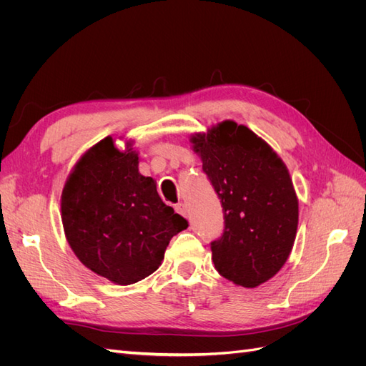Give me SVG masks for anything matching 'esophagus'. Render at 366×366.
I'll use <instances>...</instances> for the list:
<instances>
[{
	"mask_svg": "<svg viewBox=\"0 0 366 366\" xmlns=\"http://www.w3.org/2000/svg\"><path fill=\"white\" fill-rule=\"evenodd\" d=\"M174 209H175V212H177V214H180V215H183V217H186V215H187L186 204H183V203H177V204L174 206Z\"/></svg>",
	"mask_w": 366,
	"mask_h": 366,
	"instance_id": "obj_1",
	"label": "esophagus"
}]
</instances>
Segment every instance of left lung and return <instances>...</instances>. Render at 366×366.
<instances>
[{"mask_svg":"<svg viewBox=\"0 0 366 366\" xmlns=\"http://www.w3.org/2000/svg\"><path fill=\"white\" fill-rule=\"evenodd\" d=\"M224 214L210 242L217 272L253 289L281 270L297 229V198L284 162L244 125L224 120L192 136Z\"/></svg>","mask_w":366,"mask_h":366,"instance_id":"1","label":"left lung"}]
</instances>
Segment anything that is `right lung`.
Here are the masks:
<instances>
[{
    "instance_id": "right-lung-1",
    "label": "right lung",
    "mask_w": 366,
    "mask_h": 366,
    "mask_svg": "<svg viewBox=\"0 0 366 366\" xmlns=\"http://www.w3.org/2000/svg\"><path fill=\"white\" fill-rule=\"evenodd\" d=\"M62 224L79 261L119 285L159 269L187 221L166 206L156 182L139 172V156L105 137L76 163L61 198Z\"/></svg>"
}]
</instances>
